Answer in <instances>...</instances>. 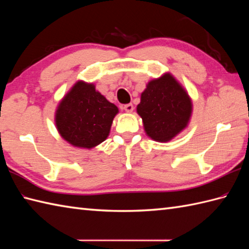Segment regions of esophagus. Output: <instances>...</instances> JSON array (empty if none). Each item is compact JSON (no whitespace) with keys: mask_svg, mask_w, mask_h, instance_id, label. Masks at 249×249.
Listing matches in <instances>:
<instances>
[{"mask_svg":"<svg viewBox=\"0 0 249 249\" xmlns=\"http://www.w3.org/2000/svg\"><path fill=\"white\" fill-rule=\"evenodd\" d=\"M123 109L126 111V112H128V113H130V112H133V110H134V106L131 105V104H127V105H124L123 106Z\"/></svg>","mask_w":249,"mask_h":249,"instance_id":"obj_1","label":"esophagus"}]
</instances>
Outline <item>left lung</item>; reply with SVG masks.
<instances>
[{"label": "left lung", "mask_w": 249, "mask_h": 249, "mask_svg": "<svg viewBox=\"0 0 249 249\" xmlns=\"http://www.w3.org/2000/svg\"><path fill=\"white\" fill-rule=\"evenodd\" d=\"M137 112L151 139L168 142L187 127L193 103L186 89L171 73L166 72L146 84Z\"/></svg>", "instance_id": "8db88e82"}]
</instances>
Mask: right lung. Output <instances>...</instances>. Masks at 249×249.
<instances>
[{"instance_id": "obj_1", "label": "right lung", "mask_w": 249, "mask_h": 249, "mask_svg": "<svg viewBox=\"0 0 249 249\" xmlns=\"http://www.w3.org/2000/svg\"><path fill=\"white\" fill-rule=\"evenodd\" d=\"M116 106L95 89L93 83L77 81L57 106L55 125L68 143L92 149L109 136Z\"/></svg>"}]
</instances>
